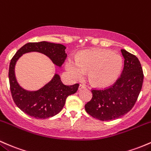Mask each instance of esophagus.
<instances>
[{
  "mask_svg": "<svg viewBox=\"0 0 151 151\" xmlns=\"http://www.w3.org/2000/svg\"><path fill=\"white\" fill-rule=\"evenodd\" d=\"M86 88V86H85L84 84H80V86H79V88H78V90L79 91H81V90Z\"/></svg>",
  "mask_w": 151,
  "mask_h": 151,
  "instance_id": "esophagus-1",
  "label": "esophagus"
}]
</instances>
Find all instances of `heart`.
<instances>
[{"instance_id":"heart-1","label":"heart","mask_w":151,"mask_h":151,"mask_svg":"<svg viewBox=\"0 0 151 151\" xmlns=\"http://www.w3.org/2000/svg\"><path fill=\"white\" fill-rule=\"evenodd\" d=\"M123 60L118 54L107 50H86L76 57V62L67 60L65 68L74 78H81L88 73V79L93 86H111L119 77Z\"/></svg>"}]
</instances>
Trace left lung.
Wrapping results in <instances>:
<instances>
[{"label": "left lung", "mask_w": 151, "mask_h": 151, "mask_svg": "<svg viewBox=\"0 0 151 151\" xmlns=\"http://www.w3.org/2000/svg\"><path fill=\"white\" fill-rule=\"evenodd\" d=\"M124 67L114 84L105 89L91 90L93 97L85 105L90 116L103 121L119 118L134 106L143 82V72L135 55L121 50Z\"/></svg>", "instance_id": "obj_1"}]
</instances>
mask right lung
<instances>
[{
  "mask_svg": "<svg viewBox=\"0 0 151 151\" xmlns=\"http://www.w3.org/2000/svg\"><path fill=\"white\" fill-rule=\"evenodd\" d=\"M65 48L62 44L46 41L28 43L12 58L8 71L12 98L16 106L28 116L37 119H45L55 116L63 109L68 96L76 93L79 84L65 86L60 81V76L55 74L53 79L38 91H26L16 81L14 70L16 61L23 54L38 52L45 54L54 64L60 67L67 57Z\"/></svg>",
  "mask_w": 151,
  "mask_h": 151,
  "instance_id": "right-lung-1",
  "label": "right lung"
}]
</instances>
